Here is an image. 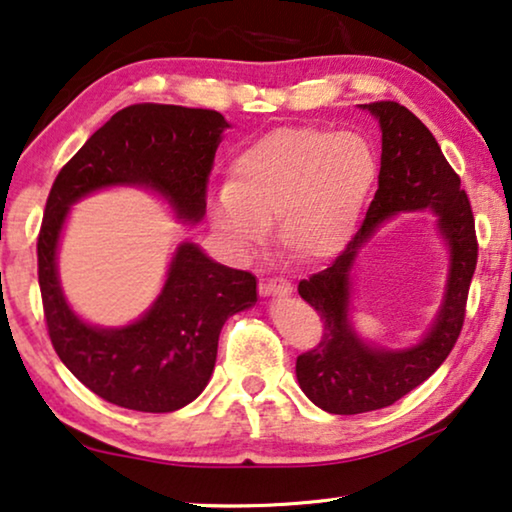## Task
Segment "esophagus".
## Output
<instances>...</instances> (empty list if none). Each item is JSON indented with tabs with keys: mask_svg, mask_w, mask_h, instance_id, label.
<instances>
[{
	"mask_svg": "<svg viewBox=\"0 0 512 512\" xmlns=\"http://www.w3.org/2000/svg\"><path fill=\"white\" fill-rule=\"evenodd\" d=\"M261 293L272 295V298H288V295L293 293V286H291V281H286L281 277L261 279Z\"/></svg>",
	"mask_w": 512,
	"mask_h": 512,
	"instance_id": "esophagus-1",
	"label": "esophagus"
}]
</instances>
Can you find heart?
Listing matches in <instances>:
<instances>
[{
    "mask_svg": "<svg viewBox=\"0 0 512 512\" xmlns=\"http://www.w3.org/2000/svg\"><path fill=\"white\" fill-rule=\"evenodd\" d=\"M379 177L374 145L355 131L281 127L242 150L231 180L210 194V217L247 251L277 221L279 244L298 261H323L353 238Z\"/></svg>",
    "mask_w": 512,
    "mask_h": 512,
    "instance_id": "b5f03b06",
    "label": "heart"
}]
</instances>
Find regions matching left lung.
I'll return each instance as SVG.
<instances>
[{"label": "left lung", "mask_w": 512, "mask_h": 512, "mask_svg": "<svg viewBox=\"0 0 512 512\" xmlns=\"http://www.w3.org/2000/svg\"><path fill=\"white\" fill-rule=\"evenodd\" d=\"M381 127L379 189L355 238L337 261L302 279L300 298L323 318L316 348L298 355L295 376L318 409L353 416L395 404L443 365L464 323L466 295L478 261L476 226L462 182L439 143L409 108L395 101L362 103ZM430 211L449 249V279L440 314L418 345L385 349L362 340L350 321V270L359 249L385 220Z\"/></svg>", "instance_id": "left-lung-1"}]
</instances>
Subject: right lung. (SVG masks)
<instances>
[{
    "mask_svg": "<svg viewBox=\"0 0 512 512\" xmlns=\"http://www.w3.org/2000/svg\"><path fill=\"white\" fill-rule=\"evenodd\" d=\"M228 127L217 110L129 106L92 133L50 189L36 244L50 342L80 383L122 409L170 413L194 402L214 372L224 323L256 305V277L212 261L196 242H180L164 288L143 316L117 328L92 325L59 284L57 251L71 205L101 189L140 187L196 226Z\"/></svg>",
    "mask_w": 512,
    "mask_h": 512,
    "instance_id": "obj_1",
    "label": "right lung"
}]
</instances>
